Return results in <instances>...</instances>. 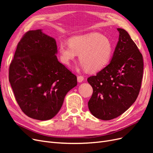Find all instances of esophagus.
Returning a JSON list of instances; mask_svg holds the SVG:
<instances>
[{"mask_svg": "<svg viewBox=\"0 0 153 153\" xmlns=\"http://www.w3.org/2000/svg\"><path fill=\"white\" fill-rule=\"evenodd\" d=\"M84 76H77V80H78V82H83L84 81Z\"/></svg>", "mask_w": 153, "mask_h": 153, "instance_id": "34e87169", "label": "esophagus"}]
</instances>
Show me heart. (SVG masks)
I'll return each mask as SVG.
<instances>
[{"label": "heart", "mask_w": 153, "mask_h": 153, "mask_svg": "<svg viewBox=\"0 0 153 153\" xmlns=\"http://www.w3.org/2000/svg\"><path fill=\"white\" fill-rule=\"evenodd\" d=\"M61 60L69 65L79 54L82 68L91 73L99 71L110 62L113 52V46L110 39L98 33H90L72 37L67 42L59 45Z\"/></svg>", "instance_id": "b5f03b06"}]
</instances>
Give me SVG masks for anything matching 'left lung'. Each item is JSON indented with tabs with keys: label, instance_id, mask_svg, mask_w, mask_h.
Returning a JSON list of instances; mask_svg holds the SVG:
<instances>
[{
	"label": "left lung",
	"instance_id": "left-lung-1",
	"mask_svg": "<svg viewBox=\"0 0 153 153\" xmlns=\"http://www.w3.org/2000/svg\"><path fill=\"white\" fill-rule=\"evenodd\" d=\"M117 29L119 41L110 62L96 76L87 78L93 89L89 109L104 121L117 117L134 103L143 76L142 55L128 32Z\"/></svg>",
	"mask_w": 153,
	"mask_h": 153
}]
</instances>
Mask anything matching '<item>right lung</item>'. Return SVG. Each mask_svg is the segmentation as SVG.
<instances>
[{
	"instance_id": "obj_1",
	"label": "right lung",
	"mask_w": 153,
	"mask_h": 153,
	"mask_svg": "<svg viewBox=\"0 0 153 153\" xmlns=\"http://www.w3.org/2000/svg\"><path fill=\"white\" fill-rule=\"evenodd\" d=\"M55 39L41 29L28 31L17 45L9 80L15 99L27 116L46 121L57 115L76 76L59 62Z\"/></svg>"
}]
</instances>
